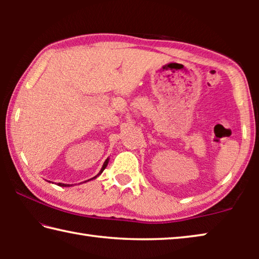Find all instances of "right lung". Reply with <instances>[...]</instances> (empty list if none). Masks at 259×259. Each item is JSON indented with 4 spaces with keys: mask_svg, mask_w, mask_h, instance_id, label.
<instances>
[{
    "mask_svg": "<svg viewBox=\"0 0 259 259\" xmlns=\"http://www.w3.org/2000/svg\"><path fill=\"white\" fill-rule=\"evenodd\" d=\"M107 163H108V159L104 162V164H103V168H102V170H100V172L97 175V176H99V175L104 171V169L106 168V166H107ZM97 176L94 177V178H97ZM58 185H59V186H63V187H64V186H69V185H67V184H61V183H58Z\"/></svg>",
    "mask_w": 259,
    "mask_h": 259,
    "instance_id": "add662e5",
    "label": "right lung"
}]
</instances>
